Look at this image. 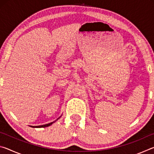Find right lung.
<instances>
[{"instance_id":"right-lung-1","label":"right lung","mask_w":154,"mask_h":154,"mask_svg":"<svg viewBox=\"0 0 154 154\" xmlns=\"http://www.w3.org/2000/svg\"><path fill=\"white\" fill-rule=\"evenodd\" d=\"M61 117V116H60ZM60 117H59V118L56 119V121H57L58 120V119H60ZM56 121H54V122H51V123H49V124H44V125H41V126H30V127H32V128H45V127H48V126H51V125L52 124H54V122H55Z\"/></svg>"}]
</instances>
